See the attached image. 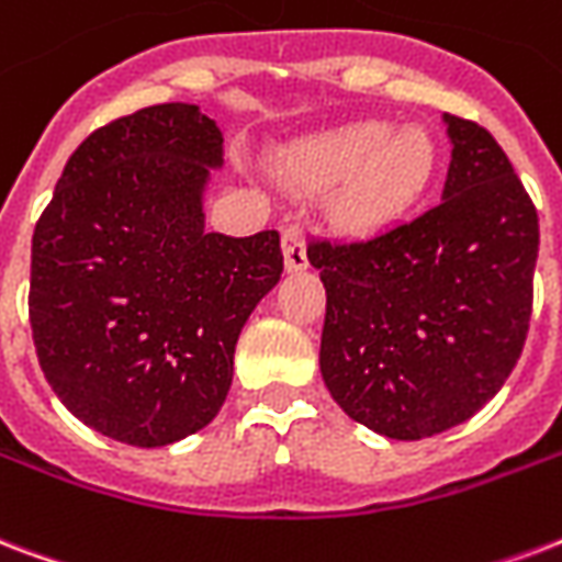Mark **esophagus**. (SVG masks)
I'll return each instance as SVG.
<instances>
[{"label": "esophagus", "mask_w": 562, "mask_h": 562, "mask_svg": "<svg viewBox=\"0 0 562 562\" xmlns=\"http://www.w3.org/2000/svg\"><path fill=\"white\" fill-rule=\"evenodd\" d=\"M282 256H285V268L289 271H303L310 259H306V238H303V226L297 221H289L282 229Z\"/></svg>", "instance_id": "34e87169"}]
</instances>
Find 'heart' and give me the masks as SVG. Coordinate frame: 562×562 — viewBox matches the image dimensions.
Listing matches in <instances>:
<instances>
[{
    "mask_svg": "<svg viewBox=\"0 0 562 562\" xmlns=\"http://www.w3.org/2000/svg\"><path fill=\"white\" fill-rule=\"evenodd\" d=\"M436 147L427 128L389 120H353L321 132L291 153L300 188H333L329 214L345 229H376L422 196L434 177Z\"/></svg>",
    "mask_w": 562,
    "mask_h": 562,
    "instance_id": "b5f03b06",
    "label": "heart"
}]
</instances>
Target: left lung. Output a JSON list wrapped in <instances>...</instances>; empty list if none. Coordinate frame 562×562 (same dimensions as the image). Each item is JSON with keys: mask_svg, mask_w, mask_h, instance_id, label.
<instances>
[{"mask_svg": "<svg viewBox=\"0 0 562 562\" xmlns=\"http://www.w3.org/2000/svg\"><path fill=\"white\" fill-rule=\"evenodd\" d=\"M442 200L368 238H312L327 289L321 374L353 422L424 439L495 397L525 348L539 252L537 205L498 140L445 114Z\"/></svg>", "mask_w": 562, "mask_h": 562, "instance_id": "1", "label": "left lung"}]
</instances>
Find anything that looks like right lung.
I'll return each instance as SVG.
<instances>
[{"mask_svg":"<svg viewBox=\"0 0 562 562\" xmlns=\"http://www.w3.org/2000/svg\"><path fill=\"white\" fill-rule=\"evenodd\" d=\"M221 128L188 102L91 132L32 235L29 321L53 392L138 448L203 430L233 383L235 341L280 282V233H205Z\"/></svg>","mask_w":562,"mask_h":562,"instance_id":"right-lung-1","label":"right lung"}]
</instances>
